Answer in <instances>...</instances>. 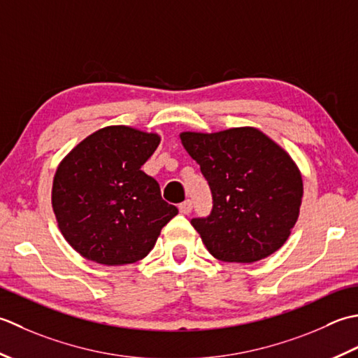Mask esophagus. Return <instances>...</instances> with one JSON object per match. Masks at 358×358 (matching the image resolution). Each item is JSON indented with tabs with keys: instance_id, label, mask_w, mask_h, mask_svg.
Segmentation results:
<instances>
[{
	"instance_id": "obj_1",
	"label": "esophagus",
	"mask_w": 358,
	"mask_h": 358,
	"mask_svg": "<svg viewBox=\"0 0 358 358\" xmlns=\"http://www.w3.org/2000/svg\"><path fill=\"white\" fill-rule=\"evenodd\" d=\"M192 210H193V203H192V201H184L182 203H179V211L182 215H188V213H192Z\"/></svg>"
}]
</instances>
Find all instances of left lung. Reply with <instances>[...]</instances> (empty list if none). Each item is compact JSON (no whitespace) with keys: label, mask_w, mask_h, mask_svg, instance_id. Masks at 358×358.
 I'll list each match as a JSON object with an SVG mask.
<instances>
[{"label":"left lung","mask_w":358,"mask_h":358,"mask_svg":"<svg viewBox=\"0 0 358 358\" xmlns=\"http://www.w3.org/2000/svg\"><path fill=\"white\" fill-rule=\"evenodd\" d=\"M207 179L213 208L192 225L216 259L250 262L281 249L298 220L303 179L289 152L252 127L180 133Z\"/></svg>","instance_id":"8db88e82"}]
</instances>
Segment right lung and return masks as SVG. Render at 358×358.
Masks as SVG:
<instances>
[{
  "label": "right lung",
  "mask_w": 358,
  "mask_h": 358,
  "mask_svg": "<svg viewBox=\"0 0 358 358\" xmlns=\"http://www.w3.org/2000/svg\"><path fill=\"white\" fill-rule=\"evenodd\" d=\"M159 143L156 133L105 127L58 165L52 208L62 235L83 258L103 266L141 261L178 215L156 179L141 170Z\"/></svg>",
  "instance_id": "right-lung-1"
}]
</instances>
